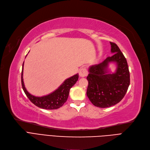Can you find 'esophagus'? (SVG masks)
<instances>
[{
	"instance_id": "34e87169",
	"label": "esophagus",
	"mask_w": 150,
	"mask_h": 150,
	"mask_svg": "<svg viewBox=\"0 0 150 150\" xmlns=\"http://www.w3.org/2000/svg\"><path fill=\"white\" fill-rule=\"evenodd\" d=\"M87 74H88V73H87V70L86 69V68H82L80 69V71H79L80 77H86V76H87Z\"/></svg>"
}]
</instances>
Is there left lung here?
<instances>
[{
  "mask_svg": "<svg viewBox=\"0 0 150 150\" xmlns=\"http://www.w3.org/2000/svg\"><path fill=\"white\" fill-rule=\"evenodd\" d=\"M110 43L113 55L99 64L90 66L87 77L89 83L87 96L93 105L100 108L109 107L120 102L130 85L127 59L115 43ZM110 62L116 63L114 74H110L108 69Z\"/></svg>",
  "mask_w": 150,
  "mask_h": 150,
  "instance_id": "1",
  "label": "left lung"
}]
</instances>
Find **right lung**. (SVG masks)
Segmentation results:
<instances>
[{"mask_svg":"<svg viewBox=\"0 0 150 150\" xmlns=\"http://www.w3.org/2000/svg\"><path fill=\"white\" fill-rule=\"evenodd\" d=\"M23 63L21 77L22 86L25 94L28 97L29 100L36 106L44 108V109H57V108H59V107L63 106L66 102L67 99H68L70 89L76 84L77 81L78 80L79 74H76L69 77V78L66 79L63 83L57 89L52 93H51V94L42 97H36L30 94L25 87L23 79Z\"/></svg>","mask_w":150,"mask_h":150,"instance_id":"add662e5","label":"right lung"}]
</instances>
